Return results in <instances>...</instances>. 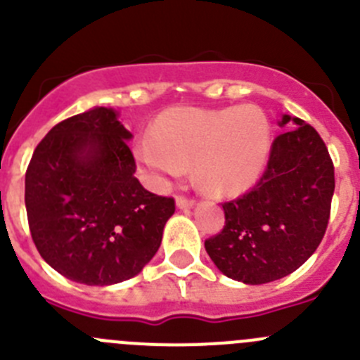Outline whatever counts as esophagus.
Segmentation results:
<instances>
[{
  "label": "esophagus",
  "mask_w": 360,
  "mask_h": 360,
  "mask_svg": "<svg viewBox=\"0 0 360 360\" xmlns=\"http://www.w3.org/2000/svg\"><path fill=\"white\" fill-rule=\"evenodd\" d=\"M194 205L193 198H186V196H178L176 198V207L178 208H191Z\"/></svg>",
  "instance_id": "esophagus-1"
}]
</instances>
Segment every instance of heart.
Returning <instances> with one entry per match:
<instances>
[{"label":"heart","instance_id":"obj_1","mask_svg":"<svg viewBox=\"0 0 360 360\" xmlns=\"http://www.w3.org/2000/svg\"><path fill=\"white\" fill-rule=\"evenodd\" d=\"M269 146V122L255 105L173 108L155 120L136 157L155 178L178 176L194 160L207 189L237 193L258 176Z\"/></svg>","mask_w":360,"mask_h":360}]
</instances>
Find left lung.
Instances as JSON below:
<instances>
[{"mask_svg": "<svg viewBox=\"0 0 360 360\" xmlns=\"http://www.w3.org/2000/svg\"><path fill=\"white\" fill-rule=\"evenodd\" d=\"M283 116L281 125L290 122ZM270 145L269 160L252 189L224 201V228L205 240L224 276L263 285L295 272L320 245L330 217L334 164L309 123Z\"/></svg>", "mask_w": 360, "mask_h": 360, "instance_id": "1", "label": "left lung"}]
</instances>
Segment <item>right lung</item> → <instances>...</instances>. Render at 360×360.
<instances>
[{"label":"right lung","instance_id":"1","mask_svg":"<svg viewBox=\"0 0 360 360\" xmlns=\"http://www.w3.org/2000/svg\"><path fill=\"white\" fill-rule=\"evenodd\" d=\"M112 108L70 116L37 145L24 201L40 256L67 279L108 286L131 279L155 256L174 200L139 184Z\"/></svg>","mask_w":360,"mask_h":360}]
</instances>
